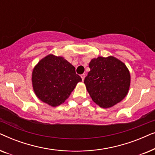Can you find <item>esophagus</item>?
<instances>
[{"label": "esophagus", "instance_id": "34e87169", "mask_svg": "<svg viewBox=\"0 0 155 155\" xmlns=\"http://www.w3.org/2000/svg\"><path fill=\"white\" fill-rule=\"evenodd\" d=\"M84 78H85V74H82L81 75V78L82 80H84Z\"/></svg>", "mask_w": 155, "mask_h": 155}]
</instances>
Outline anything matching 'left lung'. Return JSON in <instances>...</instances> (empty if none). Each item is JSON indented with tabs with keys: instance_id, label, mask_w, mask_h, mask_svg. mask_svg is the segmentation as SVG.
Returning a JSON list of instances; mask_svg holds the SVG:
<instances>
[{
	"instance_id": "1",
	"label": "left lung",
	"mask_w": 155,
	"mask_h": 155,
	"mask_svg": "<svg viewBox=\"0 0 155 155\" xmlns=\"http://www.w3.org/2000/svg\"><path fill=\"white\" fill-rule=\"evenodd\" d=\"M90 71L84 83L91 98L101 108H110L125 98L130 84V75L122 61L114 56H99L89 63Z\"/></svg>"
}]
</instances>
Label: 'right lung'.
I'll use <instances>...</instances> for the list:
<instances>
[{
    "label": "right lung",
    "instance_id": "1",
    "mask_svg": "<svg viewBox=\"0 0 155 155\" xmlns=\"http://www.w3.org/2000/svg\"><path fill=\"white\" fill-rule=\"evenodd\" d=\"M81 81L73 65L63 57L53 54L40 60L31 74L35 94L41 101L53 107L64 103Z\"/></svg>",
    "mask_w": 155,
    "mask_h": 155
}]
</instances>
